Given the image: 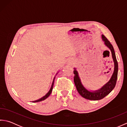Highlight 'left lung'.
<instances>
[{
	"instance_id": "8db88e82",
	"label": "left lung",
	"mask_w": 127,
	"mask_h": 127,
	"mask_svg": "<svg viewBox=\"0 0 127 127\" xmlns=\"http://www.w3.org/2000/svg\"><path fill=\"white\" fill-rule=\"evenodd\" d=\"M102 40L104 42V45L109 48L111 52L112 58L114 63V69L113 74L111 75L108 82H107L102 87L95 91L89 90L83 85L81 80L79 76V72L77 70L76 68L74 69V80L75 86H76L78 92L83 98L91 100H98L102 98L111 92L116 86L118 74V63L116 57L115 51L111 43L107 40L104 35H101Z\"/></svg>"
}]
</instances>
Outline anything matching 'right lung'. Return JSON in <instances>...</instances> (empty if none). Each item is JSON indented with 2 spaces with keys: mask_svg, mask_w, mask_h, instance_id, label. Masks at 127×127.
Instances as JSON below:
<instances>
[{
  "mask_svg": "<svg viewBox=\"0 0 127 127\" xmlns=\"http://www.w3.org/2000/svg\"><path fill=\"white\" fill-rule=\"evenodd\" d=\"M58 73V72H57V74H56V75ZM55 77H56V76H55V77H54L53 80V82H52V85H51V88H50V89L49 91H48V92H47L46 94L44 96H43L42 97V98H40V99H37V100H36L33 101L32 102H39V101H42V100H44L45 99L47 98L48 97L50 96V95L51 94V93H52V90H53V84H54V80H55Z\"/></svg>",
  "mask_w": 127,
  "mask_h": 127,
  "instance_id": "1",
  "label": "right lung"
}]
</instances>
